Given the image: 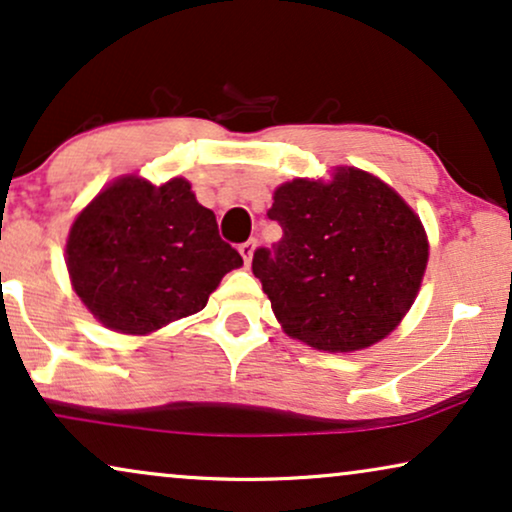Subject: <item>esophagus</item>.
<instances>
[{
	"label": "esophagus",
	"mask_w": 512,
	"mask_h": 512,
	"mask_svg": "<svg viewBox=\"0 0 512 512\" xmlns=\"http://www.w3.org/2000/svg\"><path fill=\"white\" fill-rule=\"evenodd\" d=\"M255 245H257L255 238H250V241H245V243L238 245V252H241V255H243L245 264L252 262V252H255Z\"/></svg>",
	"instance_id": "1"
}]
</instances>
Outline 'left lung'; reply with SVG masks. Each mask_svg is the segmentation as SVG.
<instances>
[{
	"mask_svg": "<svg viewBox=\"0 0 512 512\" xmlns=\"http://www.w3.org/2000/svg\"><path fill=\"white\" fill-rule=\"evenodd\" d=\"M267 215L283 236L255 250L252 274L290 337L320 351H358L410 311L428 241L414 210L379 177L337 168L332 182H285Z\"/></svg>",
	"mask_w": 512,
	"mask_h": 512,
	"instance_id": "1",
	"label": "left lung"
}]
</instances>
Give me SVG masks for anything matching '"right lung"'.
Segmentation results:
<instances>
[{"label":"right lung","instance_id":"1","mask_svg":"<svg viewBox=\"0 0 512 512\" xmlns=\"http://www.w3.org/2000/svg\"><path fill=\"white\" fill-rule=\"evenodd\" d=\"M243 257L222 241L215 213L182 177L156 187L121 177L74 220L67 269L74 290L107 327L147 335L206 306Z\"/></svg>","mask_w":512,"mask_h":512}]
</instances>
